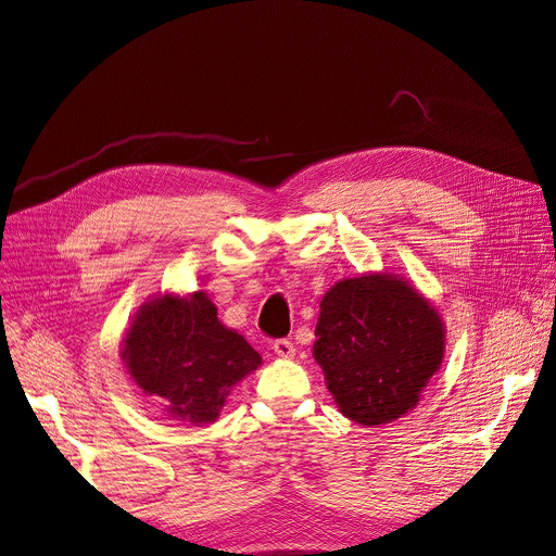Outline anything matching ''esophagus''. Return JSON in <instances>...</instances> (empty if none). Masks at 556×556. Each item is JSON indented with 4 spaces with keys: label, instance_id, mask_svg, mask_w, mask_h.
Returning <instances> with one entry per match:
<instances>
[{
    "label": "esophagus",
    "instance_id": "1",
    "mask_svg": "<svg viewBox=\"0 0 556 556\" xmlns=\"http://www.w3.org/2000/svg\"><path fill=\"white\" fill-rule=\"evenodd\" d=\"M274 354L287 361V358H293V356H295V348H293L291 340L280 338V340H276V343H274Z\"/></svg>",
    "mask_w": 556,
    "mask_h": 556
}]
</instances>
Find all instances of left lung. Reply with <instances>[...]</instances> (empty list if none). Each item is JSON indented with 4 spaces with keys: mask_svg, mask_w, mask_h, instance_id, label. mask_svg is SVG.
Returning <instances> with one entry per match:
<instances>
[{
    "mask_svg": "<svg viewBox=\"0 0 556 556\" xmlns=\"http://www.w3.org/2000/svg\"><path fill=\"white\" fill-rule=\"evenodd\" d=\"M314 358L345 418L365 427L412 412L445 356V323L405 278L338 280L320 301Z\"/></svg>",
    "mask_w": 556,
    "mask_h": 556,
    "instance_id": "obj_1",
    "label": "left lung"
}]
</instances>
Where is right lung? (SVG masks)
I'll list each match as a JSON object with an SVG mask.
<instances>
[{"label": "right lung", "mask_w": 556, "mask_h": 556, "mask_svg": "<svg viewBox=\"0 0 556 556\" xmlns=\"http://www.w3.org/2000/svg\"><path fill=\"white\" fill-rule=\"evenodd\" d=\"M119 356L166 416L198 427L216 422L233 386L263 365L202 289L149 298L126 327Z\"/></svg>", "instance_id": "add662e5"}]
</instances>
